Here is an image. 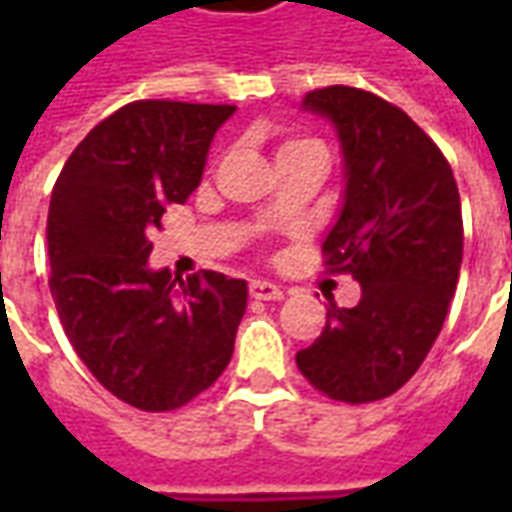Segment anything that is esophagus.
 Listing matches in <instances>:
<instances>
[{
  "mask_svg": "<svg viewBox=\"0 0 512 512\" xmlns=\"http://www.w3.org/2000/svg\"><path fill=\"white\" fill-rule=\"evenodd\" d=\"M249 296L260 301H277L285 296V290L279 288L277 282H268V279H252V282H249Z\"/></svg>",
  "mask_w": 512,
  "mask_h": 512,
  "instance_id": "34e87169",
  "label": "esophagus"
}]
</instances>
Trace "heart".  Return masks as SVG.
Returning <instances> with one entry per match:
<instances>
[{
  "instance_id": "heart-1",
  "label": "heart",
  "mask_w": 512,
  "mask_h": 512,
  "mask_svg": "<svg viewBox=\"0 0 512 512\" xmlns=\"http://www.w3.org/2000/svg\"><path fill=\"white\" fill-rule=\"evenodd\" d=\"M299 145H307V142H299V139H290V142H282V145H279L277 153H285V150H290V147H299Z\"/></svg>"
}]
</instances>
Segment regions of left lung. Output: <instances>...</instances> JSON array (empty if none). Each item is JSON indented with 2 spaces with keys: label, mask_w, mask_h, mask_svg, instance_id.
Here are the masks:
<instances>
[{
  "label": "left lung",
  "mask_w": 512,
  "mask_h": 512,
  "mask_svg": "<svg viewBox=\"0 0 512 512\" xmlns=\"http://www.w3.org/2000/svg\"><path fill=\"white\" fill-rule=\"evenodd\" d=\"M301 109L326 117L340 139L345 189L323 252L362 285V299L332 304L296 365L323 395L370 403L417 373L444 326L461 274V197L433 139L384 98L334 84Z\"/></svg>",
  "instance_id": "obj_1"
}]
</instances>
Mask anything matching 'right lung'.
Here are the masks:
<instances>
[{"mask_svg": "<svg viewBox=\"0 0 512 512\" xmlns=\"http://www.w3.org/2000/svg\"><path fill=\"white\" fill-rule=\"evenodd\" d=\"M235 106L136 101L84 136L49 205L51 296L87 370L142 411H172L233 359L244 279L150 268V233L202 180ZM179 285L175 286L174 282Z\"/></svg>", "mask_w": 512, "mask_h": 512, "instance_id": "right-lung-1", "label": "right lung"}]
</instances>
